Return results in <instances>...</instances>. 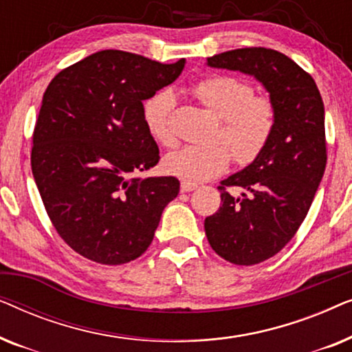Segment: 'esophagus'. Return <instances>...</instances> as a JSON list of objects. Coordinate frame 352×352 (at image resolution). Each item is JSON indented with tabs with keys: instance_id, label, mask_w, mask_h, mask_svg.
Returning <instances> with one entry per match:
<instances>
[{
	"instance_id": "1",
	"label": "esophagus",
	"mask_w": 352,
	"mask_h": 352,
	"mask_svg": "<svg viewBox=\"0 0 352 352\" xmlns=\"http://www.w3.org/2000/svg\"><path fill=\"white\" fill-rule=\"evenodd\" d=\"M195 189H197V184H192V182H186V181L181 182V192H192Z\"/></svg>"
}]
</instances>
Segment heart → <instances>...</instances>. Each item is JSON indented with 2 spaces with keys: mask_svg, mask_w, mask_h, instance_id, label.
I'll return each instance as SVG.
<instances>
[{
  "mask_svg": "<svg viewBox=\"0 0 352 352\" xmlns=\"http://www.w3.org/2000/svg\"><path fill=\"white\" fill-rule=\"evenodd\" d=\"M192 93L206 109L221 118L218 141L226 146H186L168 153L163 168L168 175L186 182H204L228 170L230 158L248 165L267 146L276 128V107L269 98L254 96L253 86L230 75H210L190 86ZM176 98L162 89L144 104V122L157 142H175L171 118ZM233 155H230V152Z\"/></svg>",
  "mask_w": 352,
  "mask_h": 352,
  "instance_id": "obj_1",
  "label": "heart"
}]
</instances>
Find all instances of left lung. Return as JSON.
Wrapping results in <instances>:
<instances>
[{"label": "left lung", "instance_id": "1", "mask_svg": "<svg viewBox=\"0 0 352 352\" xmlns=\"http://www.w3.org/2000/svg\"><path fill=\"white\" fill-rule=\"evenodd\" d=\"M213 69L256 78L276 107V128L258 158L221 182L223 205L205 219L211 248L226 261L252 266L280 252L305 221L327 165L324 102L296 62L266 47L208 57ZM240 186V197L226 186Z\"/></svg>", "mask_w": 352, "mask_h": 352}]
</instances>
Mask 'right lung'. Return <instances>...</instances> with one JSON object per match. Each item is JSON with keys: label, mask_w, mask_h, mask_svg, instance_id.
<instances>
[{"label": "right lung", "mask_w": 352, "mask_h": 352, "mask_svg": "<svg viewBox=\"0 0 352 352\" xmlns=\"http://www.w3.org/2000/svg\"><path fill=\"white\" fill-rule=\"evenodd\" d=\"M184 65L105 50L59 72L46 88L32 171L56 230L81 256L109 266L139 258L179 194L176 177L138 173L160 160L142 100Z\"/></svg>", "instance_id": "1"}]
</instances>
